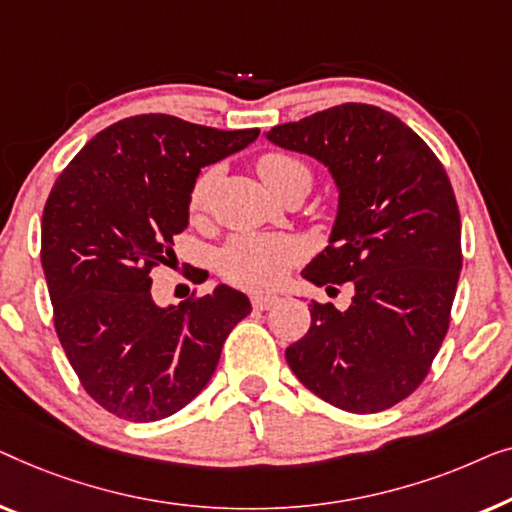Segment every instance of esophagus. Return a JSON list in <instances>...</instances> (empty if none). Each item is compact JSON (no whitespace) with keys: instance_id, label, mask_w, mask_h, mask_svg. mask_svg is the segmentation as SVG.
Instances as JSON below:
<instances>
[{"instance_id":"34e87169","label":"esophagus","mask_w":512,"mask_h":512,"mask_svg":"<svg viewBox=\"0 0 512 512\" xmlns=\"http://www.w3.org/2000/svg\"><path fill=\"white\" fill-rule=\"evenodd\" d=\"M276 301L278 297H273V294H255V297H250V304H253L255 311H266V308H271Z\"/></svg>"}]
</instances>
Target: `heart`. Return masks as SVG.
<instances>
[{
  "instance_id": "heart-1",
  "label": "heart",
  "mask_w": 512,
  "mask_h": 512,
  "mask_svg": "<svg viewBox=\"0 0 512 512\" xmlns=\"http://www.w3.org/2000/svg\"><path fill=\"white\" fill-rule=\"evenodd\" d=\"M257 174L280 197L294 190L308 192L313 185L311 167L297 155L283 153V150H269V153L259 155ZM215 181H218V169L208 167L192 183L190 199H187L192 218H199L206 211ZM304 255L306 246L292 234H243L234 236L222 248L220 269L234 285L248 287V290H269V287L283 283L287 273L304 259Z\"/></svg>"
}]
</instances>
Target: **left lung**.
I'll list each match as a JSON object with an SVG mask.
<instances>
[{
  "label": "left lung",
  "instance_id": "obj_1",
  "mask_svg": "<svg viewBox=\"0 0 512 512\" xmlns=\"http://www.w3.org/2000/svg\"><path fill=\"white\" fill-rule=\"evenodd\" d=\"M266 136L325 162L341 190L331 243L304 278L355 285L343 313L313 301L311 327L285 350L287 364L331 406L392 408L422 385L450 327L462 271L450 178L413 129L371 104L331 106Z\"/></svg>",
  "mask_w": 512,
  "mask_h": 512
}]
</instances>
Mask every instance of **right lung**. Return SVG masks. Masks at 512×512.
Wrapping results in <instances>:
<instances>
[{"mask_svg":"<svg viewBox=\"0 0 512 512\" xmlns=\"http://www.w3.org/2000/svg\"><path fill=\"white\" fill-rule=\"evenodd\" d=\"M257 134L132 115L88 141L50 190L41 266L57 338L83 390L115 417L178 413L204 390L229 331L250 313L246 294L225 285L160 308L150 271L176 259L174 236L187 227L199 169Z\"/></svg>","mask_w":512,"mask_h":512,"instance_id":"obj_1","label":"right lung"}]
</instances>
